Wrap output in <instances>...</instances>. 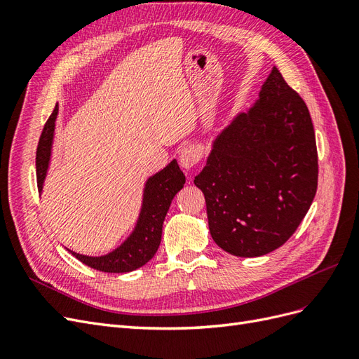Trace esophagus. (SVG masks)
I'll use <instances>...</instances> for the list:
<instances>
[{
    "label": "esophagus",
    "mask_w": 359,
    "mask_h": 359,
    "mask_svg": "<svg viewBox=\"0 0 359 359\" xmlns=\"http://www.w3.org/2000/svg\"><path fill=\"white\" fill-rule=\"evenodd\" d=\"M202 149L199 145H189L181 151L180 154V165L184 169H191L194 165L202 160Z\"/></svg>",
    "instance_id": "34e87169"
}]
</instances>
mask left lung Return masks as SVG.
Wrapping results in <instances>:
<instances>
[{"label":"left lung","mask_w":359,"mask_h":359,"mask_svg":"<svg viewBox=\"0 0 359 359\" xmlns=\"http://www.w3.org/2000/svg\"><path fill=\"white\" fill-rule=\"evenodd\" d=\"M318 148L307 104L273 67L259 100L215 137L194 184L212 240L240 257L283 245L318 190Z\"/></svg>","instance_id":"obj_1"}]
</instances>
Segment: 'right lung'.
<instances>
[{
  "label": "right lung",
  "instance_id": "1",
  "mask_svg": "<svg viewBox=\"0 0 359 359\" xmlns=\"http://www.w3.org/2000/svg\"><path fill=\"white\" fill-rule=\"evenodd\" d=\"M57 115L58 104L48 118L45 127H43L37 145L36 170L39 193L43 190V182H45L49 168ZM184 184H186V177L180 169L177 160H172L165 169L157 172L156 175L147 181L139 220L132 235L121 245L109 255L100 257L83 256L72 252V250H69V252H72V255L76 259H79L82 264L102 271V273H130V271H135L145 265L157 252L161 241L163 222H165L172 199L184 187Z\"/></svg>",
  "mask_w": 359,
  "mask_h": 359
}]
</instances>
